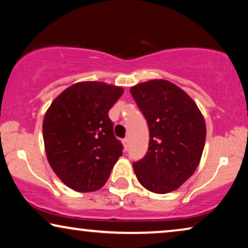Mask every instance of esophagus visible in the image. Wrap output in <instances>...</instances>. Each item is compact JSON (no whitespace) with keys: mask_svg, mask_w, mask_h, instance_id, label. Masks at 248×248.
<instances>
[{"mask_svg":"<svg viewBox=\"0 0 248 248\" xmlns=\"http://www.w3.org/2000/svg\"><path fill=\"white\" fill-rule=\"evenodd\" d=\"M123 145H124L125 150H127V147H128V139H124V140H123Z\"/></svg>","mask_w":248,"mask_h":248,"instance_id":"obj_1","label":"esophagus"}]
</instances>
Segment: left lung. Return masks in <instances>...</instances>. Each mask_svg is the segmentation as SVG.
Here are the masks:
<instances>
[{
  "instance_id": "8db88e82",
  "label": "left lung",
  "mask_w": 248,
  "mask_h": 248,
  "mask_svg": "<svg viewBox=\"0 0 248 248\" xmlns=\"http://www.w3.org/2000/svg\"><path fill=\"white\" fill-rule=\"evenodd\" d=\"M148 122L149 149L133 169L148 191L166 194L177 189L198 168L206 126L195 101L167 80L155 79L130 89Z\"/></svg>"
}]
</instances>
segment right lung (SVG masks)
<instances>
[{
	"instance_id": "add662e5",
	"label": "right lung",
	"mask_w": 248,
	"mask_h": 248,
	"mask_svg": "<svg viewBox=\"0 0 248 248\" xmlns=\"http://www.w3.org/2000/svg\"><path fill=\"white\" fill-rule=\"evenodd\" d=\"M124 89L82 81L61 93L47 109L43 138L50 167L67 187L80 193L100 189L121 157L108 111Z\"/></svg>"
}]
</instances>
